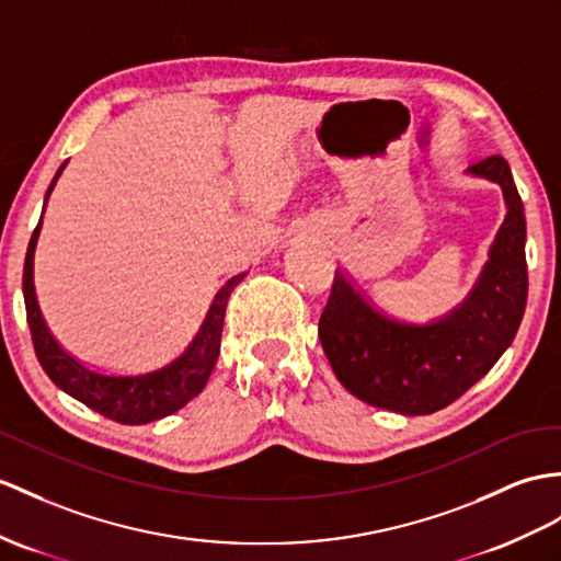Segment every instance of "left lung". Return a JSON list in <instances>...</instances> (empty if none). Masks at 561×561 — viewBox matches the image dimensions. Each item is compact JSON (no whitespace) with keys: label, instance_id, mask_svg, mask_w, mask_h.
Segmentation results:
<instances>
[{"label":"left lung","instance_id":"left-lung-1","mask_svg":"<svg viewBox=\"0 0 561 561\" xmlns=\"http://www.w3.org/2000/svg\"><path fill=\"white\" fill-rule=\"evenodd\" d=\"M471 173L502 187L507 216L476 288L447 317L404 323L376 309L343 268L319 319V337L340 383L354 398L419 416L453 404L512 345L528 295L526 216L510 163L500 154Z\"/></svg>","mask_w":561,"mask_h":561}]
</instances>
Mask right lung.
<instances>
[{
  "label": "right lung",
  "instance_id": "obj_1",
  "mask_svg": "<svg viewBox=\"0 0 561 561\" xmlns=\"http://www.w3.org/2000/svg\"><path fill=\"white\" fill-rule=\"evenodd\" d=\"M59 173L54 175V181L47 190V197L54 183H57ZM39 226H43V218H39L37 228L33 230L28 252H25L23 297L35 354L54 383L78 402H83L85 407L94 409V412H100L102 416L118 423L157 421L161 416L178 412V409L185 407L190 400L197 398L202 388L207 386L218 359V352H221V331L228 297L248 273H238V276L230 278L224 288L216 293L207 317H204L199 331L193 337V343L178 354L173 362L145 374H106L80 364L71 354L64 352L61 345L49 333L43 313H39L33 283V254L39 236Z\"/></svg>",
  "mask_w": 561,
  "mask_h": 561
}]
</instances>
